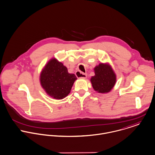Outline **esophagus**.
Here are the masks:
<instances>
[{
	"mask_svg": "<svg viewBox=\"0 0 155 155\" xmlns=\"http://www.w3.org/2000/svg\"><path fill=\"white\" fill-rule=\"evenodd\" d=\"M76 76L77 77V78H86L87 77V74L78 71V72H76Z\"/></svg>",
	"mask_w": 155,
	"mask_h": 155,
	"instance_id": "obj_1",
	"label": "esophagus"
}]
</instances>
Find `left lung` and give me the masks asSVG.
<instances>
[{"label": "left lung", "instance_id": "left-lung-1", "mask_svg": "<svg viewBox=\"0 0 155 155\" xmlns=\"http://www.w3.org/2000/svg\"><path fill=\"white\" fill-rule=\"evenodd\" d=\"M94 70L95 75L92 77L91 80L94 90L99 93L109 92L116 81V75L111 67L108 64L100 63Z\"/></svg>", "mask_w": 155, "mask_h": 155}]
</instances>
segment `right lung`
<instances>
[{
  "label": "right lung",
  "instance_id": "obj_1",
  "mask_svg": "<svg viewBox=\"0 0 155 155\" xmlns=\"http://www.w3.org/2000/svg\"><path fill=\"white\" fill-rule=\"evenodd\" d=\"M75 80L76 76L68 73L67 68L55 59L48 62L40 77L42 87L48 95L57 99L70 93Z\"/></svg>",
  "mask_w": 155,
  "mask_h": 155
}]
</instances>
